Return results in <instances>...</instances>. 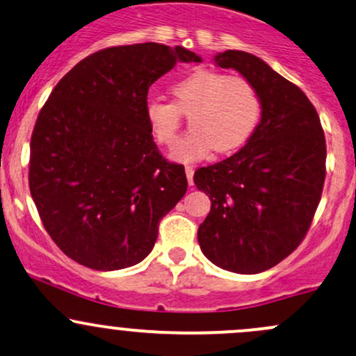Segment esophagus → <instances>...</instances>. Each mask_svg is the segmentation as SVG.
I'll list each match as a JSON object with an SVG mask.
<instances>
[{"label": "esophagus", "mask_w": 356, "mask_h": 356, "mask_svg": "<svg viewBox=\"0 0 356 356\" xmlns=\"http://www.w3.org/2000/svg\"><path fill=\"white\" fill-rule=\"evenodd\" d=\"M186 175H188V182L189 186H193V175H194V168L191 165H186Z\"/></svg>", "instance_id": "34e87169"}]
</instances>
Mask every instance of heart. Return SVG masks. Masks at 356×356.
<instances>
[{
	"label": "heart",
	"instance_id": "b5f03b06",
	"mask_svg": "<svg viewBox=\"0 0 356 356\" xmlns=\"http://www.w3.org/2000/svg\"><path fill=\"white\" fill-rule=\"evenodd\" d=\"M175 102L148 99L145 121L153 140L172 147L182 118L191 131L172 149V159L189 163L207 159L213 148L228 153L241 148L261 119V97L252 81L213 70H196L170 87Z\"/></svg>",
	"mask_w": 356,
	"mask_h": 356
}]
</instances>
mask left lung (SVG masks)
<instances>
[{
    "label": "left lung",
    "instance_id": "left-lung-1",
    "mask_svg": "<svg viewBox=\"0 0 356 356\" xmlns=\"http://www.w3.org/2000/svg\"><path fill=\"white\" fill-rule=\"evenodd\" d=\"M215 63L252 81L263 111L244 148L194 172L211 200L197 242L216 266L254 275L290 256L309 232L326 179V138L305 93L263 59L225 51Z\"/></svg>",
    "mask_w": 356,
    "mask_h": 356
}]
</instances>
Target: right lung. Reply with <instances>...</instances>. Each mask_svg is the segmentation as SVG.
<instances>
[{
    "mask_svg": "<svg viewBox=\"0 0 356 356\" xmlns=\"http://www.w3.org/2000/svg\"><path fill=\"white\" fill-rule=\"evenodd\" d=\"M193 51L156 42L107 47L59 80L30 140L29 186L44 228L76 263L114 271L143 261L159 223L188 191L145 121L148 88Z\"/></svg>",
    "mask_w": 356,
    "mask_h": 356,
    "instance_id": "right-lung-1",
    "label": "right lung"
}]
</instances>
